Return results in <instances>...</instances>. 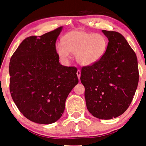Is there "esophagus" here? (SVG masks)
Wrapping results in <instances>:
<instances>
[{
	"label": "esophagus",
	"instance_id": "1",
	"mask_svg": "<svg viewBox=\"0 0 146 146\" xmlns=\"http://www.w3.org/2000/svg\"><path fill=\"white\" fill-rule=\"evenodd\" d=\"M77 76H78V79L80 78V75H81V71L80 70H77Z\"/></svg>",
	"mask_w": 146,
	"mask_h": 146
}]
</instances>
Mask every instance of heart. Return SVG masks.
Segmentation results:
<instances>
[{"label": "heart", "mask_w": 146, "mask_h": 146, "mask_svg": "<svg viewBox=\"0 0 146 146\" xmlns=\"http://www.w3.org/2000/svg\"><path fill=\"white\" fill-rule=\"evenodd\" d=\"M62 43L56 46L58 56L66 60L70 53L73 54L77 62L83 66L98 62L105 55L108 47V40L106 36L83 30L66 33L62 38Z\"/></svg>", "instance_id": "obj_1"}]
</instances>
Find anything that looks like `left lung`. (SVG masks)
Here are the masks:
<instances>
[{
    "label": "left lung",
    "mask_w": 146,
    "mask_h": 146,
    "mask_svg": "<svg viewBox=\"0 0 146 146\" xmlns=\"http://www.w3.org/2000/svg\"><path fill=\"white\" fill-rule=\"evenodd\" d=\"M108 39L105 55L82 68L88 110L94 116L110 119L124 113L135 95L139 81L137 56L120 33L102 30Z\"/></svg>",
    "instance_id": "obj_1"
}]
</instances>
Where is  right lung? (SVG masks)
I'll use <instances>...</instances> for the list:
<instances>
[{
	"label": "right lung",
	"instance_id": "1",
	"mask_svg": "<svg viewBox=\"0 0 146 146\" xmlns=\"http://www.w3.org/2000/svg\"><path fill=\"white\" fill-rule=\"evenodd\" d=\"M62 29L25 38L10 62L13 101L24 116L40 124L60 118L68 96L78 83L76 68L61 65L56 52Z\"/></svg>",
	"mask_w": 146,
	"mask_h": 146
}]
</instances>
